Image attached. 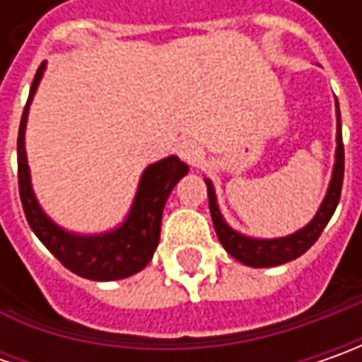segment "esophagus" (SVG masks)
I'll return each instance as SVG.
<instances>
[{
	"mask_svg": "<svg viewBox=\"0 0 362 362\" xmlns=\"http://www.w3.org/2000/svg\"><path fill=\"white\" fill-rule=\"evenodd\" d=\"M179 157L183 160H187L189 165H195V163H199L202 159V146L197 145L195 141H183L181 145H179Z\"/></svg>",
	"mask_w": 362,
	"mask_h": 362,
	"instance_id": "1",
	"label": "esophagus"
}]
</instances>
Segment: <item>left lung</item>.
<instances>
[{
	"instance_id": "obj_1",
	"label": "left lung",
	"mask_w": 362,
	"mask_h": 362,
	"mask_svg": "<svg viewBox=\"0 0 362 362\" xmlns=\"http://www.w3.org/2000/svg\"><path fill=\"white\" fill-rule=\"evenodd\" d=\"M337 117H339V131H337V163H334V171L332 179L328 185L327 197L320 205L318 214L314 219L302 228L296 233L288 235V238H278V240H254V238H245L242 233L233 231L223 221V217L219 214V207L216 202V193L214 185L209 179H205L207 185V197H209V211L214 219V228H216L217 238L221 245L226 247V252L240 259L245 266H254V268H270V266H280L290 259H296L302 256L314 242L320 238L322 230L327 228L330 217L334 214L339 199H341L342 177H344V146H342V132H341V110L337 105Z\"/></svg>"
}]
</instances>
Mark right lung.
Listing matches in <instances>:
<instances>
[{
    "instance_id": "right-lung-1",
    "label": "right lung",
    "mask_w": 362,
    "mask_h": 362,
    "mask_svg": "<svg viewBox=\"0 0 362 362\" xmlns=\"http://www.w3.org/2000/svg\"><path fill=\"white\" fill-rule=\"evenodd\" d=\"M46 62L40 64L35 72L30 96L23 108L18 132V183L20 199L25 219L30 228L40 238V242L48 247L60 264L88 280H120L141 272L151 262L153 252L159 245L160 217L167 197L177 185V181L187 175L189 167L179 157H167L151 167L141 177V185L132 203V209L127 221L119 230L103 235H74L60 230L52 223L48 216L37 205L30 183V169L25 159V120L34 92L42 80Z\"/></svg>"
}]
</instances>
